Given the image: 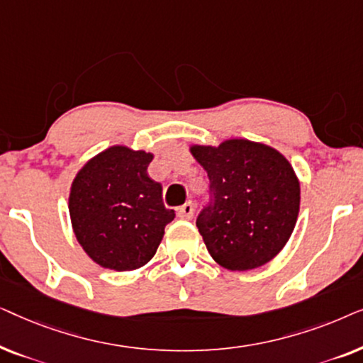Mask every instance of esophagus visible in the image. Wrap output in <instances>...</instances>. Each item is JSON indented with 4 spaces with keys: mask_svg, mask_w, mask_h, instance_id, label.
Instances as JSON below:
<instances>
[{
    "mask_svg": "<svg viewBox=\"0 0 363 363\" xmlns=\"http://www.w3.org/2000/svg\"><path fill=\"white\" fill-rule=\"evenodd\" d=\"M177 213L178 218H182V220H191L193 215H195V205H193L191 201H188L183 206L178 208Z\"/></svg>",
    "mask_w": 363,
    "mask_h": 363,
    "instance_id": "34e87169",
    "label": "esophagus"
}]
</instances>
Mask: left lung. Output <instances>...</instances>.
<instances>
[{"label": "left lung", "instance_id": "obj_1", "mask_svg": "<svg viewBox=\"0 0 363 363\" xmlns=\"http://www.w3.org/2000/svg\"><path fill=\"white\" fill-rule=\"evenodd\" d=\"M210 178V205L196 218L206 250L230 271L269 262L294 231L301 186L287 158L264 143L230 138L193 145Z\"/></svg>", "mask_w": 363, "mask_h": 363}]
</instances>
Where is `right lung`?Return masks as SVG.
I'll return each instance as SVG.
<instances>
[{
    "instance_id": "1",
    "label": "right lung",
    "mask_w": 363,
    "mask_h": 363,
    "mask_svg": "<svg viewBox=\"0 0 363 363\" xmlns=\"http://www.w3.org/2000/svg\"><path fill=\"white\" fill-rule=\"evenodd\" d=\"M152 153L113 145L91 158L74 178L69 215L89 257L113 271H133L155 256L165 226L162 185L148 177Z\"/></svg>"
}]
</instances>
